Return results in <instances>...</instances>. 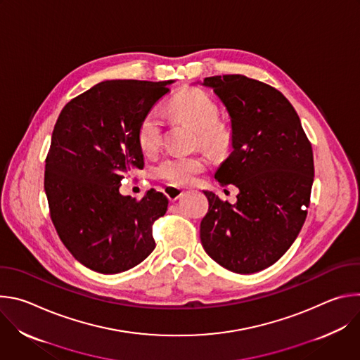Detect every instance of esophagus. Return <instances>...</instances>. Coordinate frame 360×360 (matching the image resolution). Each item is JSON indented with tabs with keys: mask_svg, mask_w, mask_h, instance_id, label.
I'll use <instances>...</instances> for the list:
<instances>
[{
	"mask_svg": "<svg viewBox=\"0 0 360 360\" xmlns=\"http://www.w3.org/2000/svg\"><path fill=\"white\" fill-rule=\"evenodd\" d=\"M185 193L184 189L176 188V186H167L165 188V195L168 196L169 200H176L178 198H181Z\"/></svg>",
	"mask_w": 360,
	"mask_h": 360,
	"instance_id": "1",
	"label": "esophagus"
}]
</instances>
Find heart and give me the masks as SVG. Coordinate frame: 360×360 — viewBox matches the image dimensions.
<instances>
[{"label": "heart", "mask_w": 360, "mask_h": 360, "mask_svg": "<svg viewBox=\"0 0 360 360\" xmlns=\"http://www.w3.org/2000/svg\"><path fill=\"white\" fill-rule=\"evenodd\" d=\"M171 112L189 122L198 131V139L205 146L219 148L226 143V132L217 124L219 108L217 102L202 89H186L169 104ZM162 121L157 111L148 112L138 128V143L142 152H155L161 142ZM207 167L202 155H181L174 153L157 165V176L172 186L191 185L196 175Z\"/></svg>", "instance_id": "heart-1"}]
</instances>
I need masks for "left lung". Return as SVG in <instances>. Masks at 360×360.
Returning <instances> with one entry per match:
<instances>
[{
  "mask_svg": "<svg viewBox=\"0 0 360 360\" xmlns=\"http://www.w3.org/2000/svg\"><path fill=\"white\" fill-rule=\"evenodd\" d=\"M212 88L231 117L232 152L215 172L238 186L236 203L203 191L210 200L200 242L211 258L235 274L259 272L299 235L311 202L314 152L290 102L274 86L245 75H217Z\"/></svg>",
  "mask_w": 360,
  "mask_h": 360,
  "instance_id": "8db88e82",
  "label": "left lung"
}]
</instances>
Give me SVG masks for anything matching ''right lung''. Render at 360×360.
I'll return each instance as SVG.
<instances>
[{
    "label": "right lung",
    "mask_w": 360,
    "mask_h": 360,
    "mask_svg": "<svg viewBox=\"0 0 360 360\" xmlns=\"http://www.w3.org/2000/svg\"><path fill=\"white\" fill-rule=\"evenodd\" d=\"M174 81L114 79L94 85L63 108L45 160L44 188L57 233L74 258L99 274H120L155 249L152 225L168 198L139 200L121 181L143 168L138 128Z\"/></svg>",
    "instance_id": "obj_1"
}]
</instances>
